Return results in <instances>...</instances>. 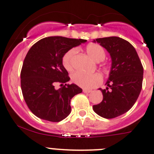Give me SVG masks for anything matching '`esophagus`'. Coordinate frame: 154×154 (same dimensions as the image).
<instances>
[{"mask_svg": "<svg viewBox=\"0 0 154 154\" xmlns=\"http://www.w3.org/2000/svg\"><path fill=\"white\" fill-rule=\"evenodd\" d=\"M83 92H84V93H91L92 90H87V89H84V90H83Z\"/></svg>", "mask_w": 154, "mask_h": 154, "instance_id": "1", "label": "esophagus"}]
</instances>
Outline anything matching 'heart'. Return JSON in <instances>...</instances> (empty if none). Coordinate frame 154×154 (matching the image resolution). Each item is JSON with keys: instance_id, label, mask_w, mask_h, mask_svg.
I'll use <instances>...</instances> for the list:
<instances>
[{"instance_id": "b5f03b06", "label": "heart", "mask_w": 154, "mask_h": 154, "mask_svg": "<svg viewBox=\"0 0 154 154\" xmlns=\"http://www.w3.org/2000/svg\"><path fill=\"white\" fill-rule=\"evenodd\" d=\"M87 55L95 62H101L106 57V52L101 45L98 44H89L86 48ZM75 49H70L66 53L62 58L64 67L67 70H72L73 59L75 54ZM108 71V67H104ZM72 80L74 84L86 89L93 88L100 85L102 82V77L98 74H87L81 72H75L72 75Z\"/></svg>"}]
</instances>
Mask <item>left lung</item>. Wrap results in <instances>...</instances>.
Listing matches in <instances>:
<instances>
[{
	"instance_id": "1",
	"label": "left lung",
	"mask_w": 154,
	"mask_h": 154,
	"mask_svg": "<svg viewBox=\"0 0 154 154\" xmlns=\"http://www.w3.org/2000/svg\"><path fill=\"white\" fill-rule=\"evenodd\" d=\"M106 48L111 57V68L106 83L100 89L103 101L93 106L105 119H113L127 112L137 101L142 88L143 68L137 51L126 40L117 36L93 40Z\"/></svg>"
}]
</instances>
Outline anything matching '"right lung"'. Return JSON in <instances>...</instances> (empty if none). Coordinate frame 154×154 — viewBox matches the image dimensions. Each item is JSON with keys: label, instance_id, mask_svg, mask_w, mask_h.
Segmentation results:
<instances>
[{"label": "right lung", "instance_id": "obj_1", "mask_svg": "<svg viewBox=\"0 0 154 154\" xmlns=\"http://www.w3.org/2000/svg\"><path fill=\"white\" fill-rule=\"evenodd\" d=\"M86 42L50 36L38 41L29 50L21 70V89L26 103L35 116L57 122L69 116L70 100L82 93V89L74 84H66L70 77L62 58L69 50ZM57 82L63 87L56 90Z\"/></svg>", "mask_w": 154, "mask_h": 154}]
</instances>
